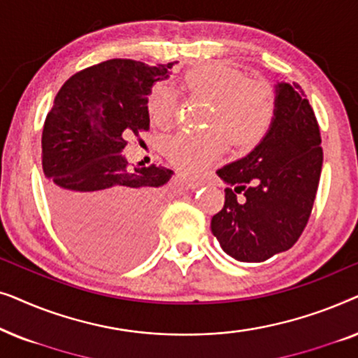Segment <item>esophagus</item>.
Instances as JSON below:
<instances>
[{
  "label": "esophagus",
  "mask_w": 358,
  "mask_h": 358,
  "mask_svg": "<svg viewBox=\"0 0 358 358\" xmlns=\"http://www.w3.org/2000/svg\"><path fill=\"white\" fill-rule=\"evenodd\" d=\"M185 180H187L190 187H200V185L205 184L203 178H200V176H194V174H189L187 178H185Z\"/></svg>",
  "instance_id": "obj_1"
}]
</instances>
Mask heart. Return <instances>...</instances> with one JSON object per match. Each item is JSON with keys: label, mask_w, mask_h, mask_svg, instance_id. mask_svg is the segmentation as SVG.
Returning a JSON list of instances; mask_svg holds the SVG:
<instances>
[{"label": "heart", "mask_w": 358, "mask_h": 358, "mask_svg": "<svg viewBox=\"0 0 358 358\" xmlns=\"http://www.w3.org/2000/svg\"><path fill=\"white\" fill-rule=\"evenodd\" d=\"M182 90L189 97L210 102L208 130H182L164 141V153L179 168L200 171L217 161L227 150H248L257 145L271 129L277 110V94L266 80H251L223 62H207L185 71ZM151 119L166 124L176 114V94L156 85L148 94Z\"/></svg>", "instance_id": "heart-1"}]
</instances>
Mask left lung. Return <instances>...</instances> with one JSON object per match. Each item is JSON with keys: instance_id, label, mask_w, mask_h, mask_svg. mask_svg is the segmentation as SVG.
<instances>
[{"instance_id": "obj_1", "label": "left lung", "mask_w": 358, "mask_h": 358, "mask_svg": "<svg viewBox=\"0 0 358 358\" xmlns=\"http://www.w3.org/2000/svg\"><path fill=\"white\" fill-rule=\"evenodd\" d=\"M321 168L315 110L298 83H278L267 135L246 158L217 171L228 184L223 208L212 218L223 251L239 262H264L288 251L310 220Z\"/></svg>"}]
</instances>
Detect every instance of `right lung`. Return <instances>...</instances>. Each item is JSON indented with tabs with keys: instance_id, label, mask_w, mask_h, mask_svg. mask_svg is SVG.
Listing matches in <instances>:
<instances>
[{
	"instance_id": "1",
	"label": "right lung",
	"mask_w": 358,
	"mask_h": 358,
	"mask_svg": "<svg viewBox=\"0 0 358 358\" xmlns=\"http://www.w3.org/2000/svg\"><path fill=\"white\" fill-rule=\"evenodd\" d=\"M168 65L114 58L60 87L42 131V169L53 218L68 243L107 267L150 251L164 185L174 171L130 164L127 136L150 130L148 94Z\"/></svg>"
}]
</instances>
